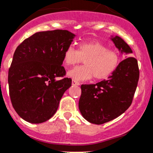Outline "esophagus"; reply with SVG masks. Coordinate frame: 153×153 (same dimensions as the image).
I'll return each instance as SVG.
<instances>
[{
    "label": "esophagus",
    "mask_w": 153,
    "mask_h": 153,
    "mask_svg": "<svg viewBox=\"0 0 153 153\" xmlns=\"http://www.w3.org/2000/svg\"><path fill=\"white\" fill-rule=\"evenodd\" d=\"M72 83L73 85H77V86H78V85H80V82H78V81H75V80H72Z\"/></svg>",
    "instance_id": "1"
}]
</instances>
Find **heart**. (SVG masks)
Instances as JSON below:
<instances>
[{
	"instance_id": "b5f03b06",
	"label": "heart",
	"mask_w": 153,
	"mask_h": 153,
	"mask_svg": "<svg viewBox=\"0 0 153 153\" xmlns=\"http://www.w3.org/2000/svg\"><path fill=\"white\" fill-rule=\"evenodd\" d=\"M84 60L85 65L70 69L68 75L77 81H86L93 77L96 80H104L110 76L121 60L120 54L108 49L105 44L97 41L82 42L78 51L68 45L63 51L62 60L65 65H73Z\"/></svg>"
}]
</instances>
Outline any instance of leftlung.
<instances>
[{
	"label": "left lung",
	"mask_w": 153,
	"mask_h": 153,
	"mask_svg": "<svg viewBox=\"0 0 153 153\" xmlns=\"http://www.w3.org/2000/svg\"><path fill=\"white\" fill-rule=\"evenodd\" d=\"M121 53H132L129 45L117 36L110 37ZM137 60L128 57L120 62L107 80L96 85H82L78 107L88 122L102 125L122 115L130 107L139 80Z\"/></svg>",
	"instance_id": "obj_1"
}]
</instances>
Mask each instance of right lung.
<instances>
[{
  "label": "right lung",
  "mask_w": 153,
  "mask_h": 153,
  "mask_svg": "<svg viewBox=\"0 0 153 153\" xmlns=\"http://www.w3.org/2000/svg\"><path fill=\"white\" fill-rule=\"evenodd\" d=\"M75 34L67 30L40 31L26 38L14 52L8 72L10 97L19 117L31 124L49 120L72 85L65 75L62 53Z\"/></svg>",
  "instance_id": "add662e5"
}]
</instances>
